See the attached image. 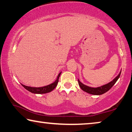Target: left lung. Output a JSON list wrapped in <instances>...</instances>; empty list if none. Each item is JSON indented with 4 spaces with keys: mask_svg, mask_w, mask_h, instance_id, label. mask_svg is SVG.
<instances>
[{
    "mask_svg": "<svg viewBox=\"0 0 132 132\" xmlns=\"http://www.w3.org/2000/svg\"><path fill=\"white\" fill-rule=\"evenodd\" d=\"M121 72V70L120 71V72L119 75H118L116 78L114 79L111 82H109V84H106V85L100 86V87H97V88L89 87V86L84 85V84H82L81 82L79 81V80L78 79L79 85L80 88H81L84 91L87 92V93L92 94V95H101V94H103L104 93H105L106 92H107L108 91H109V90L113 87V86L116 84V82H117L118 79L119 78L120 76Z\"/></svg>",
    "mask_w": 132,
    "mask_h": 132,
    "instance_id": "obj_1",
    "label": "left lung"
}]
</instances>
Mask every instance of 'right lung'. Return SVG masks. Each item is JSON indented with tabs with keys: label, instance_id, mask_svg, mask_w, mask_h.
Masks as SVG:
<instances>
[{
	"label": "right lung",
	"instance_id": "1",
	"mask_svg": "<svg viewBox=\"0 0 132 132\" xmlns=\"http://www.w3.org/2000/svg\"><path fill=\"white\" fill-rule=\"evenodd\" d=\"M61 72L58 75L57 78V79L55 80L53 83L50 84V85L43 86V87H31V86H28L23 85L22 84L21 85H22L23 88H25L27 90H28V91L32 92V93L34 94H46L48 93V92H50L52 91H53L55 88L56 87L57 85L58 82H59V79L60 76Z\"/></svg>",
	"mask_w": 132,
	"mask_h": 132
}]
</instances>
